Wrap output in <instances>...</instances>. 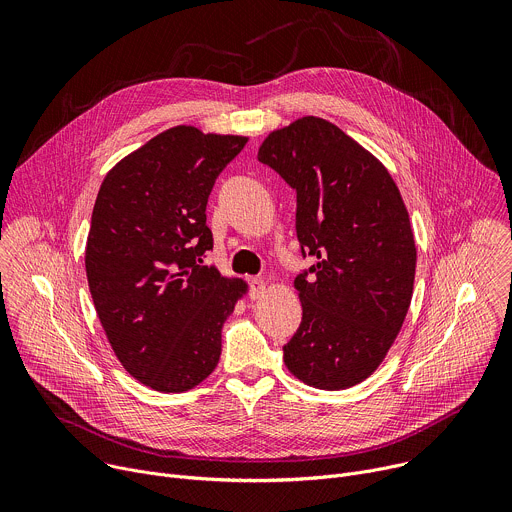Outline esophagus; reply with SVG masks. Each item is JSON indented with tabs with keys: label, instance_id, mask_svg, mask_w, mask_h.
I'll return each mask as SVG.
<instances>
[{
	"label": "esophagus",
	"instance_id": "1",
	"mask_svg": "<svg viewBox=\"0 0 512 512\" xmlns=\"http://www.w3.org/2000/svg\"><path fill=\"white\" fill-rule=\"evenodd\" d=\"M263 294H265V279L253 277L251 279V298L259 300V298H263Z\"/></svg>",
	"mask_w": 512,
	"mask_h": 512
}]
</instances>
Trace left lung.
I'll return each instance as SVG.
<instances>
[{"label": "left lung", "instance_id": "left-lung-1", "mask_svg": "<svg viewBox=\"0 0 512 512\" xmlns=\"http://www.w3.org/2000/svg\"><path fill=\"white\" fill-rule=\"evenodd\" d=\"M257 158L296 190L302 255L316 259L294 281L302 324L283 346L285 367L316 389L354 387L387 356L413 296L401 192L371 152L312 115L271 131Z\"/></svg>", "mask_w": 512, "mask_h": 512}]
</instances>
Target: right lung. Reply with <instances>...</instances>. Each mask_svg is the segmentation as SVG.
Wrapping results in <instances>:
<instances>
[{"instance_id": "right-lung-1", "label": "right lung", "mask_w": 512, "mask_h": 512, "mask_svg": "<svg viewBox=\"0 0 512 512\" xmlns=\"http://www.w3.org/2000/svg\"><path fill=\"white\" fill-rule=\"evenodd\" d=\"M245 143L176 125L101 184L85 251L89 289L115 356L145 387L188 391L221 358L223 324L247 283L202 265L212 249L206 202Z\"/></svg>"}]
</instances>
